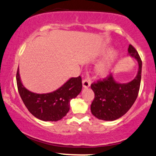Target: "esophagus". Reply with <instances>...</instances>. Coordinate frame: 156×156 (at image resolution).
<instances>
[{
  "label": "esophagus",
  "mask_w": 156,
  "mask_h": 156,
  "mask_svg": "<svg viewBox=\"0 0 156 156\" xmlns=\"http://www.w3.org/2000/svg\"><path fill=\"white\" fill-rule=\"evenodd\" d=\"M82 84H83V87L84 89H87V88H89L91 86V80L89 78H86V79H84L83 80Z\"/></svg>",
  "instance_id": "1"
}]
</instances>
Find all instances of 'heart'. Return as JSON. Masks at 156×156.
<instances>
[{
  "label": "heart",
  "mask_w": 156,
  "mask_h": 156,
  "mask_svg": "<svg viewBox=\"0 0 156 156\" xmlns=\"http://www.w3.org/2000/svg\"><path fill=\"white\" fill-rule=\"evenodd\" d=\"M109 53V51H106L105 54ZM118 54L116 51L110 52L108 57L105 58L102 61L99 62L95 67V72L99 76L105 77L110 72L112 66L117 59Z\"/></svg>",
  "instance_id": "obj_1"
}]
</instances>
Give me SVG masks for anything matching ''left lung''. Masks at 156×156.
I'll return each mask as SVG.
<instances>
[{
  "label": "left lung",
  "instance_id": "8db88e82",
  "mask_svg": "<svg viewBox=\"0 0 156 156\" xmlns=\"http://www.w3.org/2000/svg\"><path fill=\"white\" fill-rule=\"evenodd\" d=\"M128 54L138 62L137 74L134 79L128 83H120L110 75L102 81L91 84L95 96L91 105V111L99 120L112 121L122 117L132 108L138 96L142 60L132 45L129 46Z\"/></svg>",
  "mask_w": 156,
  "mask_h": 156
}]
</instances>
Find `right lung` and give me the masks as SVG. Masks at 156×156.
I'll return each mask as SVG.
<instances>
[{
    "instance_id": "right-lung-1",
    "label": "right lung",
    "mask_w": 156,
    "mask_h": 156,
    "mask_svg": "<svg viewBox=\"0 0 156 156\" xmlns=\"http://www.w3.org/2000/svg\"><path fill=\"white\" fill-rule=\"evenodd\" d=\"M16 83L20 97L30 112L44 121H57L70 110V102L82 89L81 77L70 78L61 87L50 93L37 94L26 89L22 83L19 68Z\"/></svg>"
}]
</instances>
